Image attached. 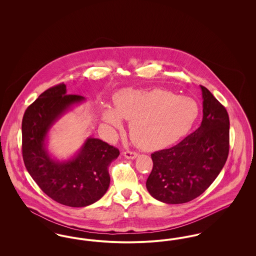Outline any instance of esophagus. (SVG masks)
I'll return each instance as SVG.
<instances>
[{
	"label": "esophagus",
	"mask_w": 256,
	"mask_h": 256,
	"mask_svg": "<svg viewBox=\"0 0 256 256\" xmlns=\"http://www.w3.org/2000/svg\"><path fill=\"white\" fill-rule=\"evenodd\" d=\"M124 156L126 158L134 159L138 156V154L135 152H132V150H126L124 152Z\"/></svg>",
	"instance_id": "esophagus-1"
}]
</instances>
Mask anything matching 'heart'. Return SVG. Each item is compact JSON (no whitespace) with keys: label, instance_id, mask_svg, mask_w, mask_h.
I'll return each instance as SVG.
<instances>
[{"label":"heart","instance_id":"1","mask_svg":"<svg viewBox=\"0 0 256 256\" xmlns=\"http://www.w3.org/2000/svg\"><path fill=\"white\" fill-rule=\"evenodd\" d=\"M113 102L115 108H102L104 121L114 128H121L122 118L130 121L134 143L150 150L180 139L198 115V106L192 98L176 96L162 88L122 89L114 95Z\"/></svg>","mask_w":256,"mask_h":256}]
</instances>
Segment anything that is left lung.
I'll return each instance as SVG.
<instances>
[{
	"label": "left lung",
	"mask_w": 256,
	"mask_h": 256,
	"mask_svg": "<svg viewBox=\"0 0 256 256\" xmlns=\"http://www.w3.org/2000/svg\"><path fill=\"white\" fill-rule=\"evenodd\" d=\"M202 121L178 145L152 154L148 193L165 204H185L202 195L226 164L230 150V117L212 93L200 86Z\"/></svg>",
	"instance_id": "1"
}]
</instances>
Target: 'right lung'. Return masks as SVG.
Segmentation results:
<instances>
[{"mask_svg":"<svg viewBox=\"0 0 256 256\" xmlns=\"http://www.w3.org/2000/svg\"><path fill=\"white\" fill-rule=\"evenodd\" d=\"M84 100L66 94L64 84L52 86L26 110L22 121L26 170L46 195L67 206H87L104 195L110 187V163L120 154L115 146L90 137L72 159L60 162L50 156L45 140L50 126Z\"/></svg>","mask_w":256,"mask_h":256,"instance_id":"obj_1","label":"right lung"}]
</instances>
